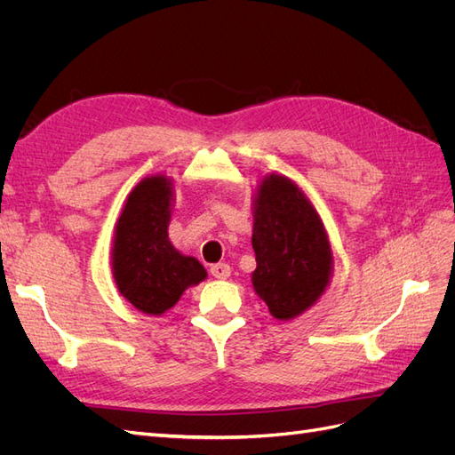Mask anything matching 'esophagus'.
<instances>
[{
  "label": "esophagus",
  "mask_w": 455,
  "mask_h": 455,
  "mask_svg": "<svg viewBox=\"0 0 455 455\" xmlns=\"http://www.w3.org/2000/svg\"><path fill=\"white\" fill-rule=\"evenodd\" d=\"M211 273H212L214 279H228L231 275V267L228 264H214L211 267Z\"/></svg>",
  "instance_id": "esophagus-1"
}]
</instances>
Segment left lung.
<instances>
[{"label":"left lung","mask_w":455,"mask_h":455,"mask_svg":"<svg viewBox=\"0 0 455 455\" xmlns=\"http://www.w3.org/2000/svg\"><path fill=\"white\" fill-rule=\"evenodd\" d=\"M254 292L277 321H292L323 298L334 254L315 204L291 178L271 172L252 196Z\"/></svg>","instance_id":"1"}]
</instances>
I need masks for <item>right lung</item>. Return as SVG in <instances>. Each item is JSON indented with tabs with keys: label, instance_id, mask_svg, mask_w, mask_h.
Listing matches in <instances>:
<instances>
[{
	"label": "right lung",
	"instance_id": "add662e5",
	"mask_svg": "<svg viewBox=\"0 0 455 455\" xmlns=\"http://www.w3.org/2000/svg\"><path fill=\"white\" fill-rule=\"evenodd\" d=\"M174 182L167 174L142 178L127 196L116 222L112 275L119 294L146 315L167 313L186 288L206 279L194 256L174 249L169 224Z\"/></svg>",
	"mask_w": 455,
	"mask_h": 455
}]
</instances>
